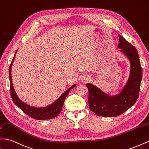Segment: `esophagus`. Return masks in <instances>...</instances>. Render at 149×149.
I'll return each mask as SVG.
<instances>
[{
  "instance_id": "1",
  "label": "esophagus",
  "mask_w": 149,
  "mask_h": 149,
  "mask_svg": "<svg viewBox=\"0 0 149 149\" xmlns=\"http://www.w3.org/2000/svg\"><path fill=\"white\" fill-rule=\"evenodd\" d=\"M88 80H89V77H88V76H83V78H82V81H83V82H84V83H86V82H87Z\"/></svg>"
}]
</instances>
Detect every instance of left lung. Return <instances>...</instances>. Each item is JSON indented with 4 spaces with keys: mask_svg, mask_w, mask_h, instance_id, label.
I'll return each instance as SVG.
<instances>
[{
    "mask_svg": "<svg viewBox=\"0 0 149 149\" xmlns=\"http://www.w3.org/2000/svg\"><path fill=\"white\" fill-rule=\"evenodd\" d=\"M118 47L130 63L129 78L122 90L111 96L91 83H87L89 91L90 109L98 116L115 117L119 116L134 105L139 95L142 78V68L136 48L119 34Z\"/></svg>",
    "mask_w": 149,
    "mask_h": 149,
    "instance_id": "left-lung-1",
    "label": "left lung"
}]
</instances>
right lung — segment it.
<instances>
[{
  "instance_id": "1",
  "label": "right lung",
  "mask_w": 149,
  "mask_h": 149,
  "mask_svg": "<svg viewBox=\"0 0 149 149\" xmlns=\"http://www.w3.org/2000/svg\"><path fill=\"white\" fill-rule=\"evenodd\" d=\"M17 53V51L15 52V53ZM15 56V54L14 55L13 61H12L10 63V66H9V71L10 95L14 103L20 108V109L24 112L26 115L29 116L30 117L33 118L34 119L48 120V119H51L56 117V116L58 115L60 112H61L65 98H66L68 94L69 93L70 91L76 86V84H73V85L71 86L69 89L67 90L65 92H64V93L60 96V97L56 100V101H55L53 103H52L49 106L42 107V108H37V107L30 106L29 104H27L24 102L21 101V100L19 98L17 94L15 93V91H14L13 81H12L11 68H12V66H13V62L14 61Z\"/></svg>"
}]
</instances>
